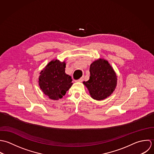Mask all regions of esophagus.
<instances>
[{
	"mask_svg": "<svg viewBox=\"0 0 154 154\" xmlns=\"http://www.w3.org/2000/svg\"><path fill=\"white\" fill-rule=\"evenodd\" d=\"M83 80V78L82 77V78H80V79H78V80H75V82H82Z\"/></svg>",
	"mask_w": 154,
	"mask_h": 154,
	"instance_id": "obj_1",
	"label": "esophagus"
}]
</instances>
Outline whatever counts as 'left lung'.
<instances>
[{"label": "left lung", "instance_id": "8db88e82", "mask_svg": "<svg viewBox=\"0 0 154 154\" xmlns=\"http://www.w3.org/2000/svg\"><path fill=\"white\" fill-rule=\"evenodd\" d=\"M91 76L83 84L94 99L100 100L110 96L117 85V75L108 62L99 59L90 66Z\"/></svg>", "mask_w": 154, "mask_h": 154}]
</instances>
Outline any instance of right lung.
<instances>
[{
    "label": "right lung",
    "instance_id": "1",
    "mask_svg": "<svg viewBox=\"0 0 154 154\" xmlns=\"http://www.w3.org/2000/svg\"><path fill=\"white\" fill-rule=\"evenodd\" d=\"M65 68L64 62L56 60L50 62L40 72V88L51 99L62 98L72 85V79L65 72Z\"/></svg>",
    "mask_w": 154,
    "mask_h": 154
}]
</instances>
